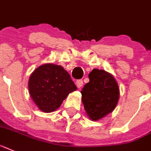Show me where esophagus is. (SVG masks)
<instances>
[{"instance_id": "34e87169", "label": "esophagus", "mask_w": 151, "mask_h": 151, "mask_svg": "<svg viewBox=\"0 0 151 151\" xmlns=\"http://www.w3.org/2000/svg\"><path fill=\"white\" fill-rule=\"evenodd\" d=\"M76 86L78 87V89H80L81 87L83 86V80H81V79H79V80H77L76 83Z\"/></svg>"}]
</instances>
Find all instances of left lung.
<instances>
[{"instance_id":"1","label":"left lung","mask_w":151,"mask_h":151,"mask_svg":"<svg viewBox=\"0 0 151 151\" xmlns=\"http://www.w3.org/2000/svg\"><path fill=\"white\" fill-rule=\"evenodd\" d=\"M89 78L81 91L82 101L88 117L97 121L114 110L119 101V88L113 75L105 70L94 68Z\"/></svg>"}]
</instances>
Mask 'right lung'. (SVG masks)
<instances>
[{
  "mask_svg": "<svg viewBox=\"0 0 151 151\" xmlns=\"http://www.w3.org/2000/svg\"><path fill=\"white\" fill-rule=\"evenodd\" d=\"M30 96L41 111L52 113L60 107L68 94L77 89L63 67L52 63L40 65L28 80Z\"/></svg>",
  "mask_w": 151,
  "mask_h": 151,
  "instance_id": "obj_1",
  "label": "right lung"
}]
</instances>
